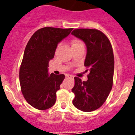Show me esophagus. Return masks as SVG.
I'll list each match as a JSON object with an SVG mask.
<instances>
[{
  "label": "esophagus",
  "mask_w": 135,
  "mask_h": 135,
  "mask_svg": "<svg viewBox=\"0 0 135 135\" xmlns=\"http://www.w3.org/2000/svg\"><path fill=\"white\" fill-rule=\"evenodd\" d=\"M66 77L68 78H74V76H71V75H70V74H67Z\"/></svg>",
  "instance_id": "obj_1"
}]
</instances>
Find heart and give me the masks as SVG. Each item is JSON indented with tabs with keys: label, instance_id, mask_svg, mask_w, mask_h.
<instances>
[{
	"label": "heart",
	"instance_id": "heart-1",
	"mask_svg": "<svg viewBox=\"0 0 135 135\" xmlns=\"http://www.w3.org/2000/svg\"><path fill=\"white\" fill-rule=\"evenodd\" d=\"M81 42H81V41H80V40H74L73 42H72V45H76V44L81 43Z\"/></svg>",
	"mask_w": 135,
	"mask_h": 135
}]
</instances>
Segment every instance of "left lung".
Here are the masks:
<instances>
[{
    "label": "left lung",
    "mask_w": 135,
    "mask_h": 135,
    "mask_svg": "<svg viewBox=\"0 0 135 135\" xmlns=\"http://www.w3.org/2000/svg\"><path fill=\"white\" fill-rule=\"evenodd\" d=\"M71 34L85 43L84 66L90 71L88 80L74 78L72 103L82 112H93L104 103L112 90L114 71L112 46L108 37L98 30L76 29Z\"/></svg>",
    "instance_id": "1"
}]
</instances>
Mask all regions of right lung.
Instances as JSON below:
<instances>
[{
    "instance_id": "right-lung-1",
    "label": "right lung",
    "mask_w": 135,
    "mask_h": 135,
    "mask_svg": "<svg viewBox=\"0 0 135 135\" xmlns=\"http://www.w3.org/2000/svg\"><path fill=\"white\" fill-rule=\"evenodd\" d=\"M73 28L45 27L32 36L23 53L20 70L21 90L30 105L45 110L54 105L56 92L65 78L64 74H49V62L54 57L57 45Z\"/></svg>"
}]
</instances>
